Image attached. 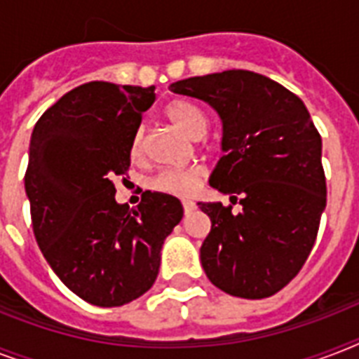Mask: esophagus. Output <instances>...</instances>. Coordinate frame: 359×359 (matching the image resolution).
<instances>
[{
  "label": "esophagus",
  "mask_w": 359,
  "mask_h": 359,
  "mask_svg": "<svg viewBox=\"0 0 359 359\" xmlns=\"http://www.w3.org/2000/svg\"><path fill=\"white\" fill-rule=\"evenodd\" d=\"M182 207H184V212L188 214V212H191L194 208H196V203H194V201H188V199H184V201H182Z\"/></svg>",
  "instance_id": "obj_1"
}]
</instances>
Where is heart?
Here are the masks:
<instances>
[{"instance_id": "obj_1", "label": "heart", "mask_w": 359, "mask_h": 359, "mask_svg": "<svg viewBox=\"0 0 359 359\" xmlns=\"http://www.w3.org/2000/svg\"><path fill=\"white\" fill-rule=\"evenodd\" d=\"M165 117L171 123L190 135L194 140L201 137L207 132V117L201 111L199 106L188 100H173L165 106ZM143 128H137L132 135V143H130V152L132 156H140L143 151ZM203 177V169L197 165L184 169H165L152 179V188L160 191H168L175 196H190L194 194Z\"/></svg>"}]
</instances>
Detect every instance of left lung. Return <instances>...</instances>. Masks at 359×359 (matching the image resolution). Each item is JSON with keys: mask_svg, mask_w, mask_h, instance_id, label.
I'll return each mask as SVG.
<instances>
[{"mask_svg": "<svg viewBox=\"0 0 359 359\" xmlns=\"http://www.w3.org/2000/svg\"><path fill=\"white\" fill-rule=\"evenodd\" d=\"M169 89L219 115L225 154L208 182L242 205L233 214L222 203H199L212 222L203 270L231 296L276 294L307 261L326 207L323 140L306 104L251 70L196 76Z\"/></svg>", "mask_w": 359, "mask_h": 359, "instance_id": "left-lung-1", "label": "left lung"}]
</instances>
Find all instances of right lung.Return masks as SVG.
I'll list each match as a JSON object with an SVG mask.
<instances>
[{"instance_id":"obj_1","label":"right lung","mask_w":359,"mask_h":359,"mask_svg":"<svg viewBox=\"0 0 359 359\" xmlns=\"http://www.w3.org/2000/svg\"><path fill=\"white\" fill-rule=\"evenodd\" d=\"M154 87L89 81L36 121L25 194L42 255L81 300L117 307L156 281L163 240L182 219L177 197L143 191L130 208L115 201V175L130 168V143Z\"/></svg>"}]
</instances>
